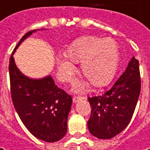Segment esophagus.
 <instances>
[{"label":"esophagus","instance_id":"obj_1","mask_svg":"<svg viewBox=\"0 0 150 150\" xmlns=\"http://www.w3.org/2000/svg\"><path fill=\"white\" fill-rule=\"evenodd\" d=\"M84 98L83 97H80V96H74L73 97V102L74 103H77L78 101H80V100H81V99H83Z\"/></svg>","mask_w":150,"mask_h":150}]
</instances>
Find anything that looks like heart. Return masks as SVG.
<instances>
[{"label":"heart","instance_id":"b5f03b06","mask_svg":"<svg viewBox=\"0 0 150 150\" xmlns=\"http://www.w3.org/2000/svg\"><path fill=\"white\" fill-rule=\"evenodd\" d=\"M64 57L57 59V75L64 81H73L76 68L70 62L81 63V72L96 86L107 84L114 76L119 63V50L115 41L110 38L102 39L96 36H84L70 44ZM88 83L78 85L77 90L84 91Z\"/></svg>","mask_w":150,"mask_h":150}]
</instances>
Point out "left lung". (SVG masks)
<instances>
[{
	"label": "left lung",
	"instance_id": "left-lung-1",
	"mask_svg": "<svg viewBox=\"0 0 150 150\" xmlns=\"http://www.w3.org/2000/svg\"><path fill=\"white\" fill-rule=\"evenodd\" d=\"M140 90L139 63L133 57L111 88L101 95L88 97L92 109L87 126L91 134L109 139L120 133L132 120Z\"/></svg>",
	"mask_w": 150,
	"mask_h": 150
}]
</instances>
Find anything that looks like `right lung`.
Wrapping results in <instances>:
<instances>
[{
	"instance_id": "right-lung-1",
	"label": "right lung",
	"mask_w": 150,
	"mask_h": 150,
	"mask_svg": "<svg viewBox=\"0 0 150 150\" xmlns=\"http://www.w3.org/2000/svg\"><path fill=\"white\" fill-rule=\"evenodd\" d=\"M34 31L27 32L14 51ZM9 76L13 103L25 127L32 135L46 142L62 139L67 132L71 96L57 87L51 76L40 80L24 76L15 65L13 55L9 60Z\"/></svg>"
}]
</instances>
